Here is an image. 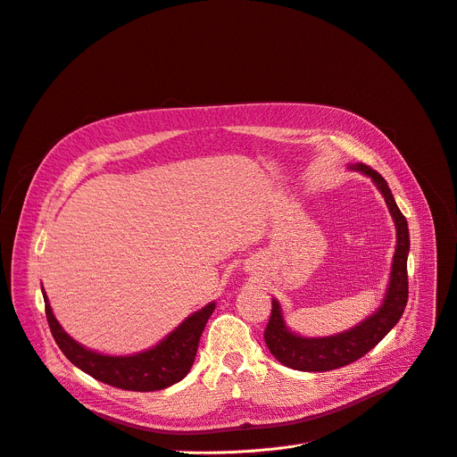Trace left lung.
Wrapping results in <instances>:
<instances>
[{
    "label": "left lung",
    "instance_id": "left-lung-1",
    "mask_svg": "<svg viewBox=\"0 0 457 457\" xmlns=\"http://www.w3.org/2000/svg\"><path fill=\"white\" fill-rule=\"evenodd\" d=\"M349 168L370 177L383 194L386 207L394 218L395 252L390 269V280L379 310L356 327L340 334L325 336V338H306V336L291 332L286 327L280 303L272 299V312L265 328V344L278 362L299 371H328L359 361L400 321L409 299L407 253L411 241L405 216L395 205L394 195L381 173H377L366 164H353Z\"/></svg>",
    "mask_w": 457,
    "mask_h": 457
}]
</instances>
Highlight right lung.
Here are the masks:
<instances>
[{
  "label": "right lung",
  "instance_id": "add662e5",
  "mask_svg": "<svg viewBox=\"0 0 457 457\" xmlns=\"http://www.w3.org/2000/svg\"><path fill=\"white\" fill-rule=\"evenodd\" d=\"M43 296L52 336L67 359L76 368H80L87 375L95 377L96 381L134 392L162 390L185 379L194 364L202 332L216 306L214 303H209L202 310L194 312L179 327L171 330L162 342H158L147 351L125 356H112L91 351L72 340L55 320L45 289Z\"/></svg>",
  "mask_w": 457,
  "mask_h": 457
}]
</instances>
